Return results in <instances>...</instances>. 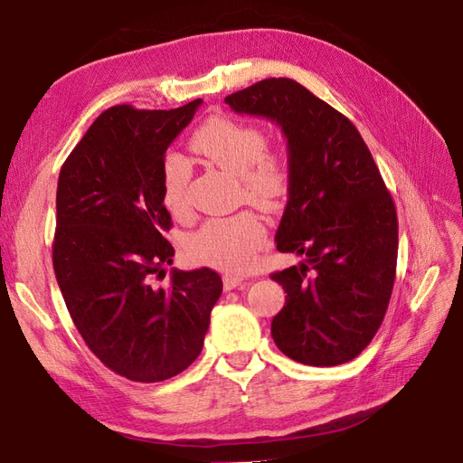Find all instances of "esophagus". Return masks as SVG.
<instances>
[{
	"label": "esophagus",
	"instance_id": "1",
	"mask_svg": "<svg viewBox=\"0 0 463 463\" xmlns=\"http://www.w3.org/2000/svg\"><path fill=\"white\" fill-rule=\"evenodd\" d=\"M247 282L243 278H237V276H223V288H226V291L230 289H235V288H245Z\"/></svg>",
	"mask_w": 463,
	"mask_h": 463
}]
</instances>
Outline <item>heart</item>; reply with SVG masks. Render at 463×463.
<instances>
[{"label":"heart","instance_id":"b5f03b06","mask_svg":"<svg viewBox=\"0 0 463 463\" xmlns=\"http://www.w3.org/2000/svg\"><path fill=\"white\" fill-rule=\"evenodd\" d=\"M266 135L228 116L210 118L193 133L191 148L240 179L243 199L264 210L282 206L289 193V167L276 152L266 150ZM191 170L184 158L170 154L162 165V199L172 214L187 210ZM266 243L259 214L243 210L233 216L210 218L187 240L189 255L226 272H245Z\"/></svg>","mask_w":463,"mask_h":463}]
</instances>
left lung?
Instances as JSON below:
<instances>
[{
  "label": "left lung",
  "mask_w": 463,
  "mask_h": 463,
  "mask_svg": "<svg viewBox=\"0 0 463 463\" xmlns=\"http://www.w3.org/2000/svg\"><path fill=\"white\" fill-rule=\"evenodd\" d=\"M226 104L276 121L288 138L276 249L303 262L270 274L288 293L272 338L303 365L352 361L381 328L396 278L398 218L383 175L355 125L296 80H259Z\"/></svg>",
  "instance_id": "8db88e82"
}]
</instances>
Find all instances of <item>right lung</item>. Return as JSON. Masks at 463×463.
Segmentation results:
<instances>
[{
    "label": "right lung",
    "mask_w": 463,
    "mask_h": 463,
    "mask_svg": "<svg viewBox=\"0 0 463 463\" xmlns=\"http://www.w3.org/2000/svg\"><path fill=\"white\" fill-rule=\"evenodd\" d=\"M201 98L175 109L114 106L96 118L61 165L53 272L90 352L135 383H160L199 357L222 278L172 270L162 199L165 150Z\"/></svg>",
    "instance_id": "obj_1"
}]
</instances>
